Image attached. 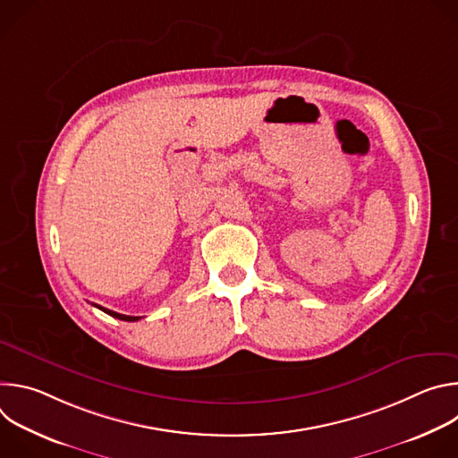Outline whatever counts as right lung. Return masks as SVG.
Segmentation results:
<instances>
[{
    "label": "right lung",
    "mask_w": 458,
    "mask_h": 458,
    "mask_svg": "<svg viewBox=\"0 0 458 458\" xmlns=\"http://www.w3.org/2000/svg\"><path fill=\"white\" fill-rule=\"evenodd\" d=\"M94 304V302H92ZM96 308H99V310H103L105 313H108L110 317H115V318H119V320H128V322H134V320H140L141 317H134V315H123V313H117V311H112V310H106V308H103V306H98V304H94Z\"/></svg>",
    "instance_id": "add662e5"
}]
</instances>
